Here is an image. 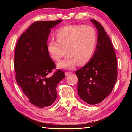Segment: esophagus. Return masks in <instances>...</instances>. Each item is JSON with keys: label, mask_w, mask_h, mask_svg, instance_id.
I'll use <instances>...</instances> for the list:
<instances>
[{"label": "esophagus", "mask_w": 132, "mask_h": 132, "mask_svg": "<svg viewBox=\"0 0 132 132\" xmlns=\"http://www.w3.org/2000/svg\"><path fill=\"white\" fill-rule=\"evenodd\" d=\"M70 71H68V72H65V76H68L70 74Z\"/></svg>", "instance_id": "esophagus-1"}]
</instances>
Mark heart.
I'll return each instance as SVG.
<instances>
[{"label":"heart","mask_w":132,"mask_h":132,"mask_svg":"<svg viewBox=\"0 0 132 132\" xmlns=\"http://www.w3.org/2000/svg\"><path fill=\"white\" fill-rule=\"evenodd\" d=\"M57 41H49L47 50L55 61H60L67 53L65 59L57 64L60 69H71L77 63L84 64L91 59L97 43L94 28L84 25H70L59 28Z\"/></svg>","instance_id":"1"}]
</instances>
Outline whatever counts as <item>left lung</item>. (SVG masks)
<instances>
[{
  "mask_svg": "<svg viewBox=\"0 0 132 132\" xmlns=\"http://www.w3.org/2000/svg\"><path fill=\"white\" fill-rule=\"evenodd\" d=\"M90 21L98 30L96 49L90 61L75 73L80 97L86 103L95 105L113 90L117 79V61L113 45L103 27L95 20Z\"/></svg>",
  "mask_w": 132,
  "mask_h": 132,
  "instance_id": "obj_1",
  "label": "left lung"
}]
</instances>
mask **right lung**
Returning <instances> with one entry per match:
<instances>
[{
    "instance_id": "1",
    "label": "right lung",
    "mask_w": 132,
    "mask_h": 132,
    "mask_svg": "<svg viewBox=\"0 0 132 132\" xmlns=\"http://www.w3.org/2000/svg\"><path fill=\"white\" fill-rule=\"evenodd\" d=\"M62 21H36L19 38L15 47L14 69L15 79L23 93L34 105L44 108L56 99V87L65 77L63 71L49 74L55 64L47 50L51 30Z\"/></svg>"
}]
</instances>
